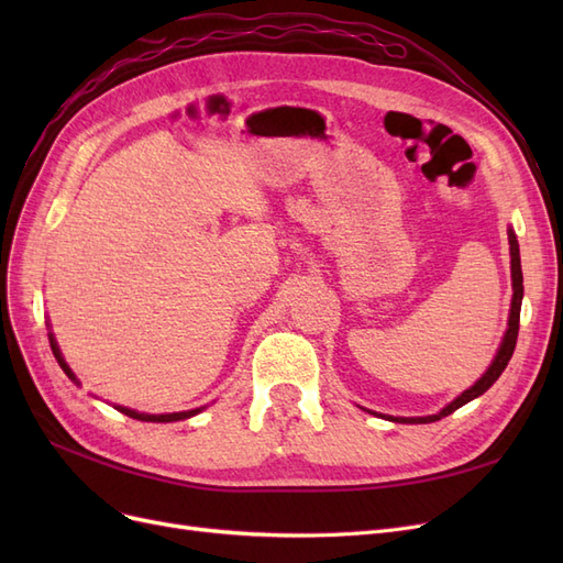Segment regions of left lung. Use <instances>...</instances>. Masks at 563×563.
Instances as JSON below:
<instances>
[{
  "label": "left lung",
  "mask_w": 563,
  "mask_h": 563,
  "mask_svg": "<svg viewBox=\"0 0 563 563\" xmlns=\"http://www.w3.org/2000/svg\"><path fill=\"white\" fill-rule=\"evenodd\" d=\"M507 240H509V267H512V308H509V319H507V331L503 335V343L493 356V362L488 364L484 376L476 380L472 387H467L463 395H457L451 404H446L441 408L439 413L434 416H420V418H395V416H387V420L391 422H408V424H422V422H437L441 418L451 416L453 411H457L460 406H465L467 401L482 397L484 391L500 378V373L505 371L507 362L512 360V352L517 345V335H519V312H521V298H523V275H521V255H519V242H517V234L515 230L509 228L507 230ZM385 418V416H383Z\"/></svg>",
  "instance_id": "obj_1"
}]
</instances>
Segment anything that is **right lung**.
Instances as JSON below:
<instances>
[{
  "mask_svg": "<svg viewBox=\"0 0 563 563\" xmlns=\"http://www.w3.org/2000/svg\"><path fill=\"white\" fill-rule=\"evenodd\" d=\"M48 343H51V350H54V356H56V362L60 364V368L65 371V376L70 378L75 385H79V380H77V376L73 373V368L67 366V362L63 360V352H60V347H58V343H56V338H54V333L48 331ZM119 413H124V416H129V418H133V420H143V422H176V420H187V418H192V416H197V413H201L203 411V406L201 408H192V411H178V413H141V411H135V408H126V406H114Z\"/></svg>",
  "mask_w": 563,
  "mask_h": 563,
  "instance_id": "add662e5",
  "label": "right lung"
}]
</instances>
